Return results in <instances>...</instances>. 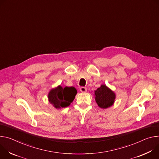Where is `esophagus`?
Instances as JSON below:
<instances>
[{
    "label": "esophagus",
    "instance_id": "esophagus-1",
    "mask_svg": "<svg viewBox=\"0 0 159 159\" xmlns=\"http://www.w3.org/2000/svg\"><path fill=\"white\" fill-rule=\"evenodd\" d=\"M80 90L81 92H83V93H84V92H86V91H87V89H86V87H84V86H81V87H80Z\"/></svg>",
    "mask_w": 159,
    "mask_h": 159
}]
</instances>
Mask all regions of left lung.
<instances>
[{
    "label": "left lung",
    "mask_w": 159,
    "mask_h": 159,
    "mask_svg": "<svg viewBox=\"0 0 159 159\" xmlns=\"http://www.w3.org/2000/svg\"><path fill=\"white\" fill-rule=\"evenodd\" d=\"M95 101L98 107L102 109H107L114 104L116 94L106 85L102 84L95 91Z\"/></svg>",
    "instance_id": "obj_1"
}]
</instances>
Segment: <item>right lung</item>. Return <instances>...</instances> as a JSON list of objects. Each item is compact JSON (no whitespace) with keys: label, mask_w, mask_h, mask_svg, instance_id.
Masks as SVG:
<instances>
[{"label":"right lung","mask_w":159,"mask_h":159,"mask_svg":"<svg viewBox=\"0 0 159 159\" xmlns=\"http://www.w3.org/2000/svg\"><path fill=\"white\" fill-rule=\"evenodd\" d=\"M77 90L73 86L62 88L59 85L49 92L48 98L49 102L55 108H64L73 102Z\"/></svg>","instance_id":"1"}]
</instances>
